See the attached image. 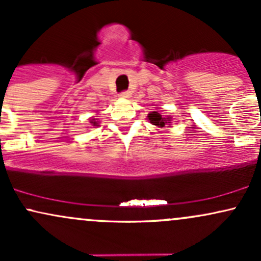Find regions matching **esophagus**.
Here are the masks:
<instances>
[{
    "instance_id": "esophagus-1",
    "label": "esophagus",
    "mask_w": 261,
    "mask_h": 261,
    "mask_svg": "<svg viewBox=\"0 0 261 261\" xmlns=\"http://www.w3.org/2000/svg\"><path fill=\"white\" fill-rule=\"evenodd\" d=\"M130 95H131V93L128 92V91H125V92H121L120 93V97L121 98H125V99H126V98H130Z\"/></svg>"
}]
</instances>
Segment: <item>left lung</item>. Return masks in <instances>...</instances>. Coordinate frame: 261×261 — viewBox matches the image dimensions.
I'll return each mask as SVG.
<instances>
[{"mask_svg":"<svg viewBox=\"0 0 261 261\" xmlns=\"http://www.w3.org/2000/svg\"><path fill=\"white\" fill-rule=\"evenodd\" d=\"M147 118L152 125H155L158 127H169L170 122H172V118L170 116H163L157 110L149 113Z\"/></svg>","mask_w":261,"mask_h":261,"instance_id":"1","label":"left lung"}]
</instances>
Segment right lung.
<instances>
[{
  "mask_svg": "<svg viewBox=\"0 0 261 261\" xmlns=\"http://www.w3.org/2000/svg\"><path fill=\"white\" fill-rule=\"evenodd\" d=\"M89 122H91L92 126H99V121H98V119L91 118V119H89Z\"/></svg>",
  "mask_w": 261,
  "mask_h": 261,
  "instance_id": "add662e5",
  "label": "right lung"
}]
</instances>
